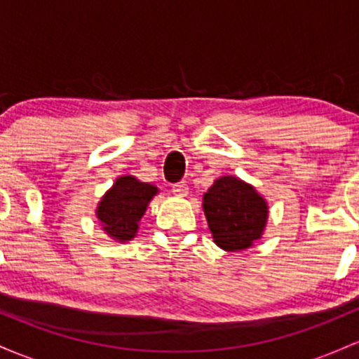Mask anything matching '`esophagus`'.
Instances as JSON below:
<instances>
[{"instance_id":"34e87169","label":"esophagus","mask_w":359,"mask_h":359,"mask_svg":"<svg viewBox=\"0 0 359 359\" xmlns=\"http://www.w3.org/2000/svg\"><path fill=\"white\" fill-rule=\"evenodd\" d=\"M171 190H172V193H175L176 196H187L188 195V190H190V188H188L187 181H180V183L172 184Z\"/></svg>"}]
</instances>
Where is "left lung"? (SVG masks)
<instances>
[{
  "mask_svg": "<svg viewBox=\"0 0 359 359\" xmlns=\"http://www.w3.org/2000/svg\"><path fill=\"white\" fill-rule=\"evenodd\" d=\"M208 227L219 248L243 251L263 233L268 205L251 184L224 176L203 195Z\"/></svg>",
  "mask_w": 359,
  "mask_h": 359,
  "instance_id": "left-lung-1",
  "label": "left lung"
}]
</instances>
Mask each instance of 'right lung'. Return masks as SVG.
<instances>
[{"label":"right lung","instance_id":"add662e5","mask_svg":"<svg viewBox=\"0 0 359 359\" xmlns=\"http://www.w3.org/2000/svg\"><path fill=\"white\" fill-rule=\"evenodd\" d=\"M156 193L158 188L152 184L140 183L134 176H122L100 201L96 217L103 224L108 236L126 243L135 236L139 220L142 219L147 203Z\"/></svg>","mask_w":359,"mask_h":359}]
</instances>
